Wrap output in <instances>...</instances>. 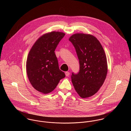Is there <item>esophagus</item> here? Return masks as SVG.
I'll return each instance as SVG.
<instances>
[{
  "mask_svg": "<svg viewBox=\"0 0 131 131\" xmlns=\"http://www.w3.org/2000/svg\"><path fill=\"white\" fill-rule=\"evenodd\" d=\"M65 74H66V76H69L70 75V73L69 72H66L65 73Z\"/></svg>",
  "mask_w": 131,
  "mask_h": 131,
  "instance_id": "esophagus-1",
  "label": "esophagus"
}]
</instances>
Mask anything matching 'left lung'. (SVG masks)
Returning a JSON list of instances; mask_svg holds the SVG:
<instances>
[{
  "label": "left lung",
  "instance_id": "left-lung-1",
  "mask_svg": "<svg viewBox=\"0 0 131 131\" xmlns=\"http://www.w3.org/2000/svg\"><path fill=\"white\" fill-rule=\"evenodd\" d=\"M80 64L77 74L71 75L76 92L83 98L93 96L103 85L107 73V60L99 41L93 36L75 34L69 39Z\"/></svg>",
  "mask_w": 131,
  "mask_h": 131
}]
</instances>
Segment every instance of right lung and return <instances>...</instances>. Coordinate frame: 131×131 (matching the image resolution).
Returning <instances> with one entry per match:
<instances>
[{"instance_id":"1","label":"right lung","mask_w":131,"mask_h":131,"mask_svg":"<svg viewBox=\"0 0 131 131\" xmlns=\"http://www.w3.org/2000/svg\"><path fill=\"white\" fill-rule=\"evenodd\" d=\"M65 34L52 32L39 38L31 49L26 62V70L32 86L38 91H52L59 81L66 77L59 69L54 51Z\"/></svg>"}]
</instances>
